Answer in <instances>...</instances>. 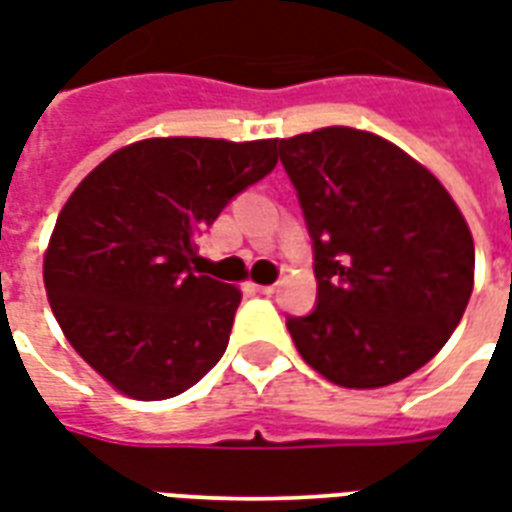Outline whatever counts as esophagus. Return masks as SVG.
Instances as JSON below:
<instances>
[{"label": "esophagus", "mask_w": 512, "mask_h": 512, "mask_svg": "<svg viewBox=\"0 0 512 512\" xmlns=\"http://www.w3.org/2000/svg\"><path fill=\"white\" fill-rule=\"evenodd\" d=\"M252 290H257V293H274L277 285H255V282H252Z\"/></svg>", "instance_id": "esophagus-1"}]
</instances>
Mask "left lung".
<instances>
[{"instance_id":"1","label":"left lung","mask_w":512,"mask_h":512,"mask_svg":"<svg viewBox=\"0 0 512 512\" xmlns=\"http://www.w3.org/2000/svg\"><path fill=\"white\" fill-rule=\"evenodd\" d=\"M310 230L318 307L288 318L301 359L345 389L428 365L474 288L472 230L439 178L389 139L329 126L277 139Z\"/></svg>"}]
</instances>
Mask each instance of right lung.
<instances>
[{
    "mask_svg": "<svg viewBox=\"0 0 512 512\" xmlns=\"http://www.w3.org/2000/svg\"><path fill=\"white\" fill-rule=\"evenodd\" d=\"M274 167L277 139L153 136L104 158L62 205L46 296L120 395L167 400L222 359L241 290L200 274L197 233Z\"/></svg>",
    "mask_w": 512,
    "mask_h": 512,
    "instance_id": "obj_1",
    "label": "right lung"
}]
</instances>
